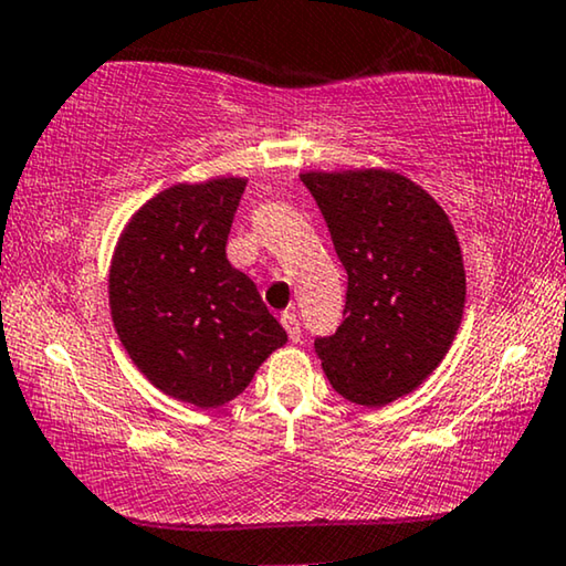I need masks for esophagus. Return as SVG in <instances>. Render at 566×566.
I'll return each mask as SVG.
<instances>
[{
	"label": "esophagus",
	"mask_w": 566,
	"mask_h": 566,
	"mask_svg": "<svg viewBox=\"0 0 566 566\" xmlns=\"http://www.w3.org/2000/svg\"><path fill=\"white\" fill-rule=\"evenodd\" d=\"M282 325H284L286 336H290L292 344H300L302 331H300V321H297V315H294V313H282Z\"/></svg>",
	"instance_id": "1"
}]
</instances>
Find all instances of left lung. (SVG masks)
Listing matches in <instances>:
<instances>
[{
	"instance_id": "left-lung-1",
	"label": "left lung",
	"mask_w": 566,
	"mask_h": 566,
	"mask_svg": "<svg viewBox=\"0 0 566 566\" xmlns=\"http://www.w3.org/2000/svg\"><path fill=\"white\" fill-rule=\"evenodd\" d=\"M348 274L344 323L315 338L338 395L395 402L436 371L464 317L467 274L449 214L389 169L300 174Z\"/></svg>"
}]
</instances>
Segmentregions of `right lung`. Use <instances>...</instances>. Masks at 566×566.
Masks as SVG:
<instances>
[{
    "label": "right lung",
    "instance_id": "right-lung-1",
    "mask_svg": "<svg viewBox=\"0 0 566 566\" xmlns=\"http://www.w3.org/2000/svg\"><path fill=\"white\" fill-rule=\"evenodd\" d=\"M243 177L174 185L135 210L109 261V315L156 389L195 408L243 392L286 333L226 256Z\"/></svg>",
    "mask_w": 566,
    "mask_h": 566
}]
</instances>
